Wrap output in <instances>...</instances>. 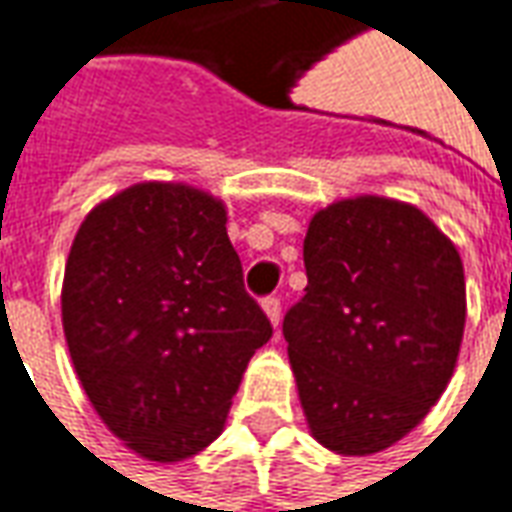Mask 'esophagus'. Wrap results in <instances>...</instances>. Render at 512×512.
Returning <instances> with one entry per match:
<instances>
[{
  "label": "esophagus",
  "instance_id": "obj_1",
  "mask_svg": "<svg viewBox=\"0 0 512 512\" xmlns=\"http://www.w3.org/2000/svg\"><path fill=\"white\" fill-rule=\"evenodd\" d=\"M263 311H266V317H269V323H272L274 328L280 326V300H277V297H266V300H263Z\"/></svg>",
  "mask_w": 512,
  "mask_h": 512
}]
</instances>
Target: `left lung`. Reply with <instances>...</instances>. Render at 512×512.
I'll return each mask as SVG.
<instances>
[{
	"label": "left lung",
	"mask_w": 512,
	"mask_h": 512,
	"mask_svg": "<svg viewBox=\"0 0 512 512\" xmlns=\"http://www.w3.org/2000/svg\"><path fill=\"white\" fill-rule=\"evenodd\" d=\"M309 286L283 320L311 436L343 456L391 448L448 388L465 334V269L414 203H328L303 240Z\"/></svg>",
	"instance_id": "8db88e82"
}]
</instances>
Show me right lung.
I'll return each mask as SVG.
<instances>
[{"instance_id": "obj_1", "label": "right lung", "mask_w": 512, "mask_h": 512, "mask_svg": "<svg viewBox=\"0 0 512 512\" xmlns=\"http://www.w3.org/2000/svg\"><path fill=\"white\" fill-rule=\"evenodd\" d=\"M62 326L101 422L150 462H184L226 425L272 323L243 289L221 198L133 184L90 209L62 283Z\"/></svg>"}]
</instances>
